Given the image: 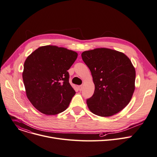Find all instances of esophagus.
Masks as SVG:
<instances>
[{
  "mask_svg": "<svg viewBox=\"0 0 157 157\" xmlns=\"http://www.w3.org/2000/svg\"><path fill=\"white\" fill-rule=\"evenodd\" d=\"M78 88H79V91H81V90H82V85H79V86H78Z\"/></svg>",
  "mask_w": 157,
  "mask_h": 157,
  "instance_id": "obj_1",
  "label": "esophagus"
}]
</instances>
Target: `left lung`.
I'll return each instance as SVG.
<instances>
[{
	"label": "left lung",
	"instance_id": "obj_1",
	"mask_svg": "<svg viewBox=\"0 0 157 157\" xmlns=\"http://www.w3.org/2000/svg\"><path fill=\"white\" fill-rule=\"evenodd\" d=\"M81 57L95 84L93 95L86 100L90 111L109 117L126 107L135 89L136 71L130 59L122 52L105 48L85 51Z\"/></svg>",
	"mask_w": 157,
	"mask_h": 157
}]
</instances>
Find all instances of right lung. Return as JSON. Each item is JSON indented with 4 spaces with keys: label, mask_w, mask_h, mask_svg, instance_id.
I'll return each mask as SVG.
<instances>
[{
    "label": "right lung",
    "mask_w": 157,
    "mask_h": 157,
    "mask_svg": "<svg viewBox=\"0 0 157 157\" xmlns=\"http://www.w3.org/2000/svg\"><path fill=\"white\" fill-rule=\"evenodd\" d=\"M78 57L76 52L56 46L40 47L24 64L23 79L32 105L46 115H56L69 106L75 91L67 70Z\"/></svg>",
    "instance_id": "1"
}]
</instances>
